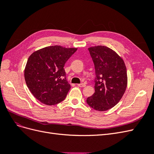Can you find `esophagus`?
I'll return each instance as SVG.
<instances>
[{"mask_svg":"<svg viewBox=\"0 0 154 154\" xmlns=\"http://www.w3.org/2000/svg\"><path fill=\"white\" fill-rule=\"evenodd\" d=\"M77 85L78 86V87H85V83H80V84H77Z\"/></svg>","mask_w":154,"mask_h":154,"instance_id":"obj_1","label":"esophagus"}]
</instances>
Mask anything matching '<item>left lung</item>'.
Returning <instances> with one entry per match:
<instances>
[{
  "label": "left lung",
  "instance_id": "left-lung-1",
  "mask_svg": "<svg viewBox=\"0 0 154 154\" xmlns=\"http://www.w3.org/2000/svg\"><path fill=\"white\" fill-rule=\"evenodd\" d=\"M94 64L95 92L87 103L97 111L114 107L122 99L127 86V69L123 59L111 49L97 45L88 49Z\"/></svg>",
  "mask_w": 154,
  "mask_h": 154
}]
</instances>
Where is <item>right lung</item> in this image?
<instances>
[{"mask_svg": "<svg viewBox=\"0 0 154 154\" xmlns=\"http://www.w3.org/2000/svg\"><path fill=\"white\" fill-rule=\"evenodd\" d=\"M76 50L53 45L31 54L24 70V78L36 99L47 105L58 104L65 100L71 85L63 67Z\"/></svg>", "mask_w": 154, "mask_h": 154, "instance_id": "1", "label": "right lung"}]
</instances>
